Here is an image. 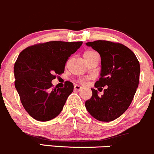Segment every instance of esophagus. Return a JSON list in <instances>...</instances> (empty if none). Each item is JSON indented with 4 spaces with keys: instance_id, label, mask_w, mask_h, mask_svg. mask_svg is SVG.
Returning <instances> with one entry per match:
<instances>
[{
    "instance_id": "obj_1",
    "label": "esophagus",
    "mask_w": 154,
    "mask_h": 154,
    "mask_svg": "<svg viewBox=\"0 0 154 154\" xmlns=\"http://www.w3.org/2000/svg\"><path fill=\"white\" fill-rule=\"evenodd\" d=\"M74 90L76 91H80L82 90V87L79 85H75L74 86Z\"/></svg>"
}]
</instances>
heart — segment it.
I'll return each instance as SVG.
<instances>
[{"label": "heart", "instance_id": "b5f03b06", "mask_svg": "<svg viewBox=\"0 0 154 154\" xmlns=\"http://www.w3.org/2000/svg\"><path fill=\"white\" fill-rule=\"evenodd\" d=\"M96 54L97 53L95 52V51H91V50H87L84 53V59H87V58H90L92 57V56L95 55V54ZM79 82H80L81 84H84L86 83V81H85V79H80V80H79Z\"/></svg>", "mask_w": 154, "mask_h": 154}]
</instances>
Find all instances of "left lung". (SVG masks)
<instances>
[{
  "mask_svg": "<svg viewBox=\"0 0 154 154\" xmlns=\"http://www.w3.org/2000/svg\"><path fill=\"white\" fill-rule=\"evenodd\" d=\"M99 53L101 72L95 87H108L100 96L91 89L92 96L85 106L94 118L110 122L121 116L129 107L139 85L140 66L131 50L123 44L106 40L87 42Z\"/></svg>",
  "mask_w": 154,
  "mask_h": 154,
  "instance_id": "8db88e82",
  "label": "left lung"
}]
</instances>
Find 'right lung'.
<instances>
[{
    "label": "right lung",
    "mask_w": 154,
    "mask_h": 154,
    "mask_svg": "<svg viewBox=\"0 0 154 154\" xmlns=\"http://www.w3.org/2000/svg\"><path fill=\"white\" fill-rule=\"evenodd\" d=\"M82 42H51L31 45L21 51L14 66V86L24 109L38 121H48L59 115L73 91L66 82L63 88H53L52 80L64 71L66 62Z\"/></svg>",
    "instance_id": "add662e5"
}]
</instances>
